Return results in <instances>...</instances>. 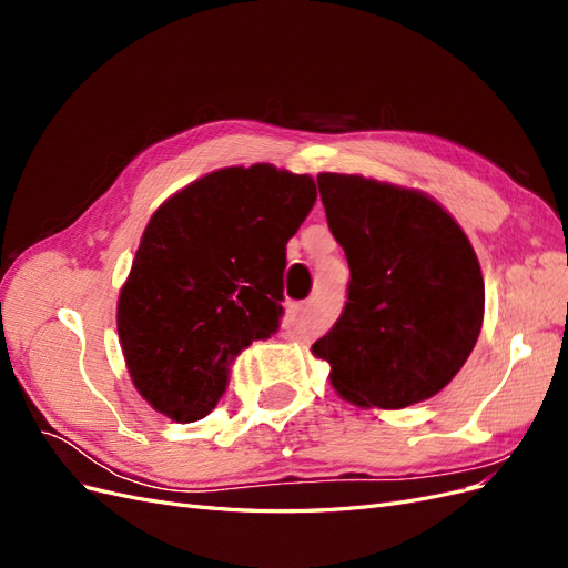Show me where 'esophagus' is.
<instances>
[{"mask_svg": "<svg viewBox=\"0 0 568 568\" xmlns=\"http://www.w3.org/2000/svg\"><path fill=\"white\" fill-rule=\"evenodd\" d=\"M307 311H311V305H307V303H301V305H291L288 315H291V317H303V315H307Z\"/></svg>", "mask_w": 568, "mask_h": 568, "instance_id": "34e87169", "label": "esophagus"}]
</instances>
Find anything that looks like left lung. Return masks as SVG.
Returning <instances> with one entry per match:
<instances>
[{"mask_svg": "<svg viewBox=\"0 0 568 568\" xmlns=\"http://www.w3.org/2000/svg\"><path fill=\"white\" fill-rule=\"evenodd\" d=\"M317 186L351 282L313 355L332 365V386L357 407L434 398L467 363L484 324V274L469 236L419 189L341 173H320Z\"/></svg>", "mask_w": 568, "mask_h": 568, "instance_id": "left-lung-1", "label": "left lung"}]
</instances>
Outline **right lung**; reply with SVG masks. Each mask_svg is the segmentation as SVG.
<instances>
[{
  "mask_svg": "<svg viewBox=\"0 0 568 568\" xmlns=\"http://www.w3.org/2000/svg\"><path fill=\"white\" fill-rule=\"evenodd\" d=\"M315 199L311 175L232 165L151 215L115 322L130 379L153 409L180 424L203 419L234 357L280 329L286 242Z\"/></svg>",
  "mask_w": 568,
  "mask_h": 568,
  "instance_id": "right-lung-1",
  "label": "right lung"
}]
</instances>
